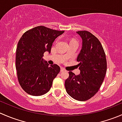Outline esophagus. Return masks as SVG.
Segmentation results:
<instances>
[{
	"mask_svg": "<svg viewBox=\"0 0 122 122\" xmlns=\"http://www.w3.org/2000/svg\"><path fill=\"white\" fill-rule=\"evenodd\" d=\"M66 71V70H65V69L61 67V72H64V71Z\"/></svg>",
	"mask_w": 122,
	"mask_h": 122,
	"instance_id": "34e87169",
	"label": "esophagus"
}]
</instances>
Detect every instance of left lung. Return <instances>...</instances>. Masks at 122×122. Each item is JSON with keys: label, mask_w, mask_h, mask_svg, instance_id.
<instances>
[{"label": "left lung", "mask_w": 122, "mask_h": 122, "mask_svg": "<svg viewBox=\"0 0 122 122\" xmlns=\"http://www.w3.org/2000/svg\"><path fill=\"white\" fill-rule=\"evenodd\" d=\"M82 39V48L77 61L80 74L69 71L65 81L67 93L73 99L86 101L99 91L107 71L106 54L99 39L87 30L77 32Z\"/></svg>", "instance_id": "left-lung-1"}]
</instances>
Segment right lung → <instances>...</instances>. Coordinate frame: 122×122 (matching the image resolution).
Listing matches in <instances>:
<instances>
[{
  "label": "right lung",
  "mask_w": 122,
  "mask_h": 122,
  "mask_svg": "<svg viewBox=\"0 0 122 122\" xmlns=\"http://www.w3.org/2000/svg\"><path fill=\"white\" fill-rule=\"evenodd\" d=\"M64 32L39 26L25 32L19 39L16 68L19 84L28 94L39 96L51 89L60 68L56 64L49 66L42 57L44 52H51L52 43Z\"/></svg>",
  "instance_id": "right-lung-1"
}]
</instances>
